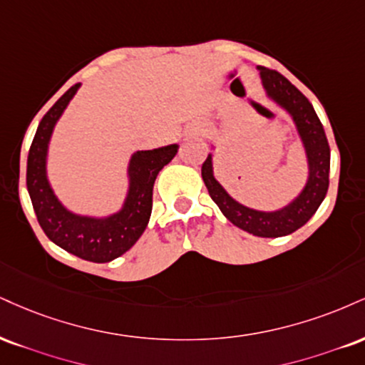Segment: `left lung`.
Returning a JSON list of instances; mask_svg holds the SVG:
<instances>
[{
	"label": "left lung",
	"mask_w": 365,
	"mask_h": 365,
	"mask_svg": "<svg viewBox=\"0 0 365 365\" xmlns=\"http://www.w3.org/2000/svg\"><path fill=\"white\" fill-rule=\"evenodd\" d=\"M262 86L265 95L282 110L289 113L296 125L297 134L308 160V180L299 195L277 210H257L240 204L225 190L214 177L212 155L202 165V178L207 187L210 199L217 204L221 212L240 230L260 238L287 236L304 226L313 217L328 192L330 175V146L327 134L316 115L309 100L292 85L287 78L274 69L258 66Z\"/></svg>",
	"instance_id": "1"
}]
</instances>
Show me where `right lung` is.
I'll use <instances>...</instances> for the list:
<instances>
[{"instance_id":"right-lung-1","label":"right lung","mask_w":365,"mask_h":365,"mask_svg":"<svg viewBox=\"0 0 365 365\" xmlns=\"http://www.w3.org/2000/svg\"><path fill=\"white\" fill-rule=\"evenodd\" d=\"M69 88L42 117L27 160V188L35 216L52 243L83 260L105 263L115 260L134 247L146 230L153 209V187L165 165L178 153V144L135 151L127 166L129 190L122 207L110 216H83L57 199L47 178V155L54 127L80 90Z\"/></svg>"}]
</instances>
